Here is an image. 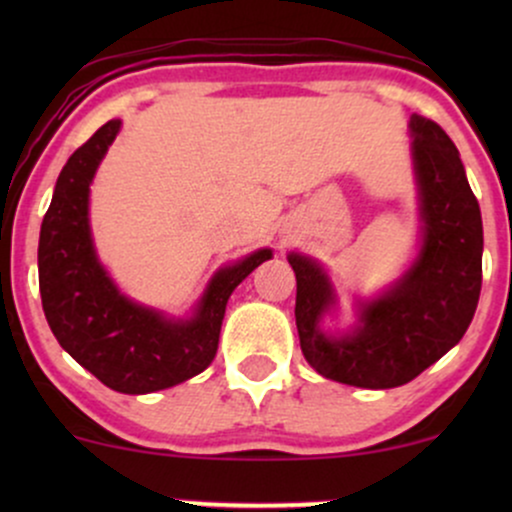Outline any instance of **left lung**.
I'll list each match as a JSON object with an SVG mask.
<instances>
[{
	"label": "left lung",
	"instance_id": "1",
	"mask_svg": "<svg viewBox=\"0 0 512 512\" xmlns=\"http://www.w3.org/2000/svg\"><path fill=\"white\" fill-rule=\"evenodd\" d=\"M409 134L419 248L395 284L356 298L349 330H325V317L339 308L327 269L315 257L289 252L305 361L322 378L366 390H390L424 373L464 337L479 303L484 228L460 151L436 122L416 113Z\"/></svg>",
	"mask_w": 512,
	"mask_h": 512
}]
</instances>
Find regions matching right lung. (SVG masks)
I'll return each instance as SVG.
<instances>
[{"label": "right lung", "instance_id": "right-lung-1", "mask_svg": "<svg viewBox=\"0 0 512 512\" xmlns=\"http://www.w3.org/2000/svg\"><path fill=\"white\" fill-rule=\"evenodd\" d=\"M122 122L110 120L69 156L38 243L43 310L57 342L79 366L122 395H149L195 378L219 349L226 303L272 250L260 248L216 269L185 317L132 301L98 260L93 245L91 182Z\"/></svg>", "mask_w": 512, "mask_h": 512}]
</instances>
